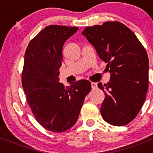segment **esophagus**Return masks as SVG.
Wrapping results in <instances>:
<instances>
[{"label":"esophagus","mask_w":153,"mask_h":153,"mask_svg":"<svg viewBox=\"0 0 153 153\" xmlns=\"http://www.w3.org/2000/svg\"><path fill=\"white\" fill-rule=\"evenodd\" d=\"M91 88H92V89H94V88H97V84L96 83V82H91Z\"/></svg>","instance_id":"1"}]
</instances>
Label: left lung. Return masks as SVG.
Segmentation results:
<instances>
[{
    "label": "left lung",
    "instance_id": "1",
    "mask_svg": "<svg viewBox=\"0 0 153 153\" xmlns=\"http://www.w3.org/2000/svg\"><path fill=\"white\" fill-rule=\"evenodd\" d=\"M82 34L107 64L110 82L97 84L105 94L101 107L103 119L116 126H126L137 116L146 99L149 59L133 32L119 22L84 29Z\"/></svg>",
    "mask_w": 153,
    "mask_h": 153
}]
</instances>
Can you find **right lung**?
Here are the masks:
<instances>
[{
	"label": "right lung",
	"mask_w": 153,
	"mask_h": 153,
	"mask_svg": "<svg viewBox=\"0 0 153 153\" xmlns=\"http://www.w3.org/2000/svg\"><path fill=\"white\" fill-rule=\"evenodd\" d=\"M77 27L49 25L32 39L25 55L22 84L37 121L52 132L71 128L78 119L91 82L81 79L65 87L59 82L62 49Z\"/></svg>",
	"instance_id": "1"
}]
</instances>
